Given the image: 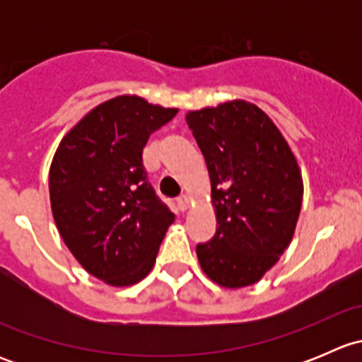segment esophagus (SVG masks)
I'll use <instances>...</instances> for the list:
<instances>
[{
	"label": "esophagus",
	"mask_w": 362,
	"mask_h": 362,
	"mask_svg": "<svg viewBox=\"0 0 362 362\" xmlns=\"http://www.w3.org/2000/svg\"><path fill=\"white\" fill-rule=\"evenodd\" d=\"M189 204H191V199H189V196H180V198L177 199L178 211H185L189 208Z\"/></svg>",
	"instance_id": "obj_1"
}]
</instances>
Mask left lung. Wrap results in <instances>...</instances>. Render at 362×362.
I'll return each mask as SVG.
<instances>
[{
  "label": "left lung",
  "mask_w": 362,
  "mask_h": 362,
  "mask_svg": "<svg viewBox=\"0 0 362 362\" xmlns=\"http://www.w3.org/2000/svg\"><path fill=\"white\" fill-rule=\"evenodd\" d=\"M211 185L217 231L196 247L203 273L226 289L257 284L293 240L303 202L298 159L272 117L243 100L185 113Z\"/></svg>",
  "instance_id": "obj_1"
}]
</instances>
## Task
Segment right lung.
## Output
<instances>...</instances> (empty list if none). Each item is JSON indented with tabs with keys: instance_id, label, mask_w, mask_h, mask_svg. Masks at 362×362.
I'll use <instances>...</instances> for the list:
<instances>
[{
	"instance_id": "right-lung-1",
	"label": "right lung",
	"mask_w": 362,
	"mask_h": 362,
	"mask_svg": "<svg viewBox=\"0 0 362 362\" xmlns=\"http://www.w3.org/2000/svg\"><path fill=\"white\" fill-rule=\"evenodd\" d=\"M178 108L122 94L98 105L61 140L49 171L57 231L87 273L129 287L152 272L171 214L148 184L141 152Z\"/></svg>"
}]
</instances>
